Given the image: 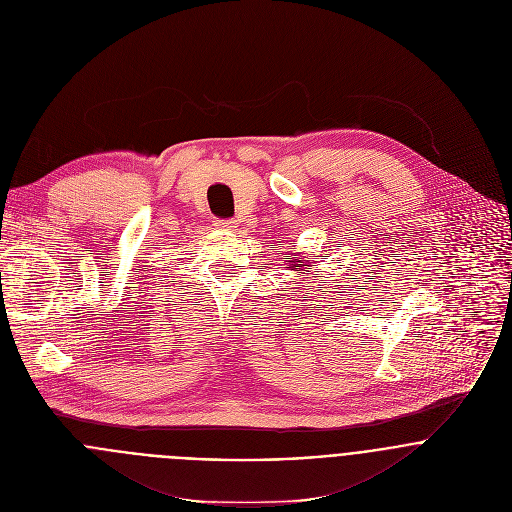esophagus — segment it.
Returning a JSON list of instances; mask_svg holds the SVG:
<instances>
[{
  "label": "esophagus",
  "mask_w": 512,
  "mask_h": 512,
  "mask_svg": "<svg viewBox=\"0 0 512 512\" xmlns=\"http://www.w3.org/2000/svg\"><path fill=\"white\" fill-rule=\"evenodd\" d=\"M216 226L220 230H234L236 228V220H216Z\"/></svg>",
  "instance_id": "esophagus-1"
}]
</instances>
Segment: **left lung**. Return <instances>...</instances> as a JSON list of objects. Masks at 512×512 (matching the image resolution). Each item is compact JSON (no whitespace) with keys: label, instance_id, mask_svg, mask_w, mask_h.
<instances>
[{"label":"left lung","instance_id":"1","mask_svg":"<svg viewBox=\"0 0 512 512\" xmlns=\"http://www.w3.org/2000/svg\"><path fill=\"white\" fill-rule=\"evenodd\" d=\"M286 262H288V266H286V268H290V270H296V268L300 270V268H304V266H309V260H306V262H300L298 258H288ZM306 272H309V270H306ZM302 274H304V272H302Z\"/></svg>","mask_w":512,"mask_h":512}]
</instances>
